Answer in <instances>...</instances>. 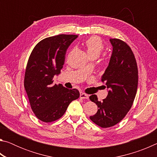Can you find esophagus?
<instances>
[{"label":"esophagus","instance_id":"34e87169","mask_svg":"<svg viewBox=\"0 0 157 157\" xmlns=\"http://www.w3.org/2000/svg\"><path fill=\"white\" fill-rule=\"evenodd\" d=\"M79 97H80V98H82V99H88L89 98L88 95H87L86 94H84V93H83V92H80Z\"/></svg>","mask_w":157,"mask_h":157}]
</instances>
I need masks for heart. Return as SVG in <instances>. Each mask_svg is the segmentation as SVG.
Returning <instances> with one entry per match:
<instances>
[{
    "label": "heart",
    "mask_w": 157,
    "mask_h": 157,
    "mask_svg": "<svg viewBox=\"0 0 157 157\" xmlns=\"http://www.w3.org/2000/svg\"><path fill=\"white\" fill-rule=\"evenodd\" d=\"M85 46H86L87 52L91 58L98 57L104 49L102 40L97 36L89 37L85 41Z\"/></svg>",
    "instance_id": "heart-1"
}]
</instances>
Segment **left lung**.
I'll return each instance as SVG.
<instances>
[{
    "mask_svg": "<svg viewBox=\"0 0 157 157\" xmlns=\"http://www.w3.org/2000/svg\"><path fill=\"white\" fill-rule=\"evenodd\" d=\"M110 41L112 55L102 77L109 91L102 101H98L96 95L89 97L98 106L97 113L89 118L102 128L114 126L125 117L135 99L139 79L136 60L131 48L119 39H110Z\"/></svg>",
    "mask_w": 157,
    "mask_h": 157,
    "instance_id": "1",
    "label": "left lung"
}]
</instances>
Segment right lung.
Returning a JSON list of instances; mask_svg holds the SVG:
<instances>
[{"instance_id":"1","label":"right lung","mask_w":157,"mask_h":157,"mask_svg":"<svg viewBox=\"0 0 157 157\" xmlns=\"http://www.w3.org/2000/svg\"><path fill=\"white\" fill-rule=\"evenodd\" d=\"M59 34L47 37L32 51L26 66L24 86L34 115L44 123L59 119L70 103L79 97L78 89L53 84L55 75L61 73L68 48L78 37Z\"/></svg>"}]
</instances>
